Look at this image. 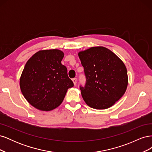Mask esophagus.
I'll list each match as a JSON object with an SVG mask.
<instances>
[{
    "mask_svg": "<svg viewBox=\"0 0 152 152\" xmlns=\"http://www.w3.org/2000/svg\"><path fill=\"white\" fill-rule=\"evenodd\" d=\"M72 81L73 82V84L75 86L76 84H77V79H76V78H73V79H72Z\"/></svg>",
    "mask_w": 152,
    "mask_h": 152,
    "instance_id": "1",
    "label": "esophagus"
}]
</instances>
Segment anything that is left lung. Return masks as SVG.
<instances>
[{"instance_id":"obj_1","label":"left lung","mask_w":152,"mask_h":152,"mask_svg":"<svg viewBox=\"0 0 152 152\" xmlns=\"http://www.w3.org/2000/svg\"><path fill=\"white\" fill-rule=\"evenodd\" d=\"M84 68L86 84L81 94L91 108H110L126 93L128 85L125 64L107 48L92 47L78 53Z\"/></svg>"}]
</instances>
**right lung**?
I'll return each mask as SVG.
<instances>
[{
    "label": "right lung",
    "instance_id": "add662e5",
    "mask_svg": "<svg viewBox=\"0 0 152 152\" xmlns=\"http://www.w3.org/2000/svg\"><path fill=\"white\" fill-rule=\"evenodd\" d=\"M63 57L61 50L44 49L27 61L20 77V89L36 109L48 112L58 107L73 86L66 67L61 64Z\"/></svg>",
    "mask_w": 152,
    "mask_h": 152
}]
</instances>
